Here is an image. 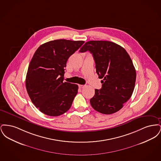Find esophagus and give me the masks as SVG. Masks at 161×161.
<instances>
[{"instance_id": "obj_1", "label": "esophagus", "mask_w": 161, "mask_h": 161, "mask_svg": "<svg viewBox=\"0 0 161 161\" xmlns=\"http://www.w3.org/2000/svg\"><path fill=\"white\" fill-rule=\"evenodd\" d=\"M85 86H86L85 85H79V87H80V89H83V88H84Z\"/></svg>"}]
</instances>
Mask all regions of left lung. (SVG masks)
I'll use <instances>...</instances> for the list:
<instances>
[{
    "mask_svg": "<svg viewBox=\"0 0 161 161\" xmlns=\"http://www.w3.org/2000/svg\"><path fill=\"white\" fill-rule=\"evenodd\" d=\"M87 51L92 54L98 77L103 78L101 89L95 90L90 103L103 114H114L123 108L133 92L136 74L132 60L122 46L109 41L87 42L80 52Z\"/></svg>",
    "mask_w": 161,
    "mask_h": 161,
    "instance_id": "8db88e82",
    "label": "left lung"
}]
</instances>
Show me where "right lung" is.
Segmentation results:
<instances>
[{
  "instance_id": "1",
  "label": "right lung",
  "mask_w": 161,
  "mask_h": 161,
  "mask_svg": "<svg viewBox=\"0 0 161 161\" xmlns=\"http://www.w3.org/2000/svg\"><path fill=\"white\" fill-rule=\"evenodd\" d=\"M84 41L59 39L40 45L31 59L26 88L32 103L43 114L57 116L66 112L77 95V84L63 82L69 57Z\"/></svg>"
}]
</instances>
